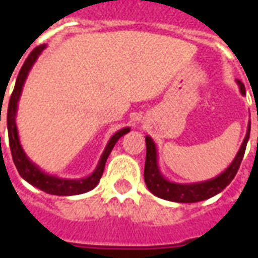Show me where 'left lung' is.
Returning <instances> with one entry per match:
<instances>
[{
  "instance_id": "obj_1",
  "label": "left lung",
  "mask_w": 258,
  "mask_h": 258,
  "mask_svg": "<svg viewBox=\"0 0 258 258\" xmlns=\"http://www.w3.org/2000/svg\"><path fill=\"white\" fill-rule=\"evenodd\" d=\"M241 93L245 96L246 90L241 81L237 80ZM250 135V121L247 124V131L243 139L242 145L239 147L238 153L235 155L233 162L229 165V168L225 172H222L215 178L207 180V181L200 182H189V184H180V182H173L166 180L158 166V155H157V147L154 141L149 135L146 137V162H145V182L151 194L158 196L161 199L169 200V202H176V203H198L202 200L210 199L219 192L225 189L230 182L233 181L237 172H238L239 165L243 158L245 150H246L247 141Z\"/></svg>"
}]
</instances>
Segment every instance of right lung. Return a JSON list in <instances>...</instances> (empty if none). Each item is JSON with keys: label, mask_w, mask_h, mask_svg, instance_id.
Instances as JSON below:
<instances>
[{"label": "right lung", "mask_w": 258, "mask_h": 258, "mask_svg": "<svg viewBox=\"0 0 258 258\" xmlns=\"http://www.w3.org/2000/svg\"><path fill=\"white\" fill-rule=\"evenodd\" d=\"M46 48V44L36 47L35 50L28 55V58L25 59L23 68L20 69L19 76L16 80L15 89L9 100V105H8V113H7V124H8V135H9V146H11L12 158L15 162L16 168L19 170L20 176L24 178L25 181L29 182L31 185L36 186L43 192L50 195H58V196H73V195H81L85 194L88 190H92L94 186L97 185L100 178L103 176L104 168H105V162L107 158L111 154L112 149L116 145V142L120 139L123 135L130 133V127L119 130L111 137L108 141L105 150L101 154V158L98 161L97 166L93 170V173L88 177L84 178H78V180H69V178H59L56 176H51L47 174L35 165L32 161L29 160L25 151L21 147L19 139V133H17V125H16V113H17V103H19L20 96L23 92V86L24 82L28 77L29 70L32 69L33 63L36 62L39 55L42 54V51ZM0 121H1V112H0ZM1 139V138H0Z\"/></svg>", "instance_id": "1"}]
</instances>
